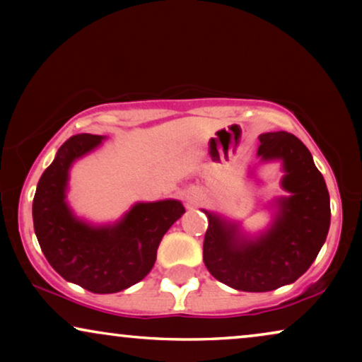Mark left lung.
<instances>
[{"mask_svg":"<svg viewBox=\"0 0 362 362\" xmlns=\"http://www.w3.org/2000/svg\"><path fill=\"white\" fill-rule=\"evenodd\" d=\"M264 160H284V187L291 192L280 201L274 227L255 242L240 240L235 226L206 212L202 259L211 275L240 291H270L288 285L313 264L329 229V194L311 153L288 132L260 136Z\"/></svg>","mask_w":362,"mask_h":362,"instance_id":"left-lung-1","label":"left lung"}]
</instances>
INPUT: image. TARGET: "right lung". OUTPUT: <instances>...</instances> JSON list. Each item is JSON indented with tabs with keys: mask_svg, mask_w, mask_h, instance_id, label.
<instances>
[{
	"mask_svg": "<svg viewBox=\"0 0 362 362\" xmlns=\"http://www.w3.org/2000/svg\"><path fill=\"white\" fill-rule=\"evenodd\" d=\"M102 141L98 135L71 136L37 182L34 230L42 254L64 279L92 293H117L145 279L166 230L185 214L180 201L140 202L113 227L77 221L64 201L67 171L76 158Z\"/></svg>",
	"mask_w": 362,
	"mask_h": 362,
	"instance_id": "obj_1",
	"label": "right lung"
}]
</instances>
